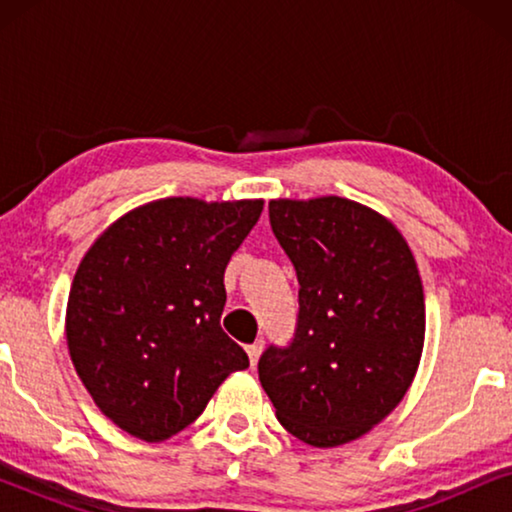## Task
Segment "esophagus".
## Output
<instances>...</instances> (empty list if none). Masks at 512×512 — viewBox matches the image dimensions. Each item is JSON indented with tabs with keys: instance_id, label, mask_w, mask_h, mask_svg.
I'll use <instances>...</instances> for the list:
<instances>
[{
	"instance_id": "esophagus-1",
	"label": "esophagus",
	"mask_w": 512,
	"mask_h": 512,
	"mask_svg": "<svg viewBox=\"0 0 512 512\" xmlns=\"http://www.w3.org/2000/svg\"><path fill=\"white\" fill-rule=\"evenodd\" d=\"M261 349H263V340H256L254 345H247V356H249L251 366H256V363H258V356H261Z\"/></svg>"
}]
</instances>
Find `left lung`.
Instances as JSON below:
<instances>
[{"mask_svg":"<svg viewBox=\"0 0 512 512\" xmlns=\"http://www.w3.org/2000/svg\"><path fill=\"white\" fill-rule=\"evenodd\" d=\"M270 226L298 275V326L268 347L258 380L279 424L312 447H338L380 424L415 380L424 289L387 216L321 195L270 200Z\"/></svg>","mask_w":512,"mask_h":512,"instance_id":"1","label":"left lung"}]
</instances>
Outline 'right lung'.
<instances>
[{
    "label": "right lung",
    "instance_id": "obj_1",
    "mask_svg": "<svg viewBox=\"0 0 512 512\" xmlns=\"http://www.w3.org/2000/svg\"><path fill=\"white\" fill-rule=\"evenodd\" d=\"M263 200L163 198L116 219L86 251L67 300L76 375L102 415L146 443L184 431L249 368L221 328L223 272Z\"/></svg>",
    "mask_w": 512,
    "mask_h": 512
}]
</instances>
